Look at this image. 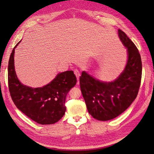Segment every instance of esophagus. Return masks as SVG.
Instances as JSON below:
<instances>
[{
  "label": "esophagus",
  "mask_w": 154,
  "mask_h": 154,
  "mask_svg": "<svg viewBox=\"0 0 154 154\" xmlns=\"http://www.w3.org/2000/svg\"><path fill=\"white\" fill-rule=\"evenodd\" d=\"M74 74H75V75H76V78H77V80H78V83H77V84L78 85V84H79V78H80V71H79L78 70H77V69H75V70H74Z\"/></svg>",
  "instance_id": "esophagus-1"
}]
</instances>
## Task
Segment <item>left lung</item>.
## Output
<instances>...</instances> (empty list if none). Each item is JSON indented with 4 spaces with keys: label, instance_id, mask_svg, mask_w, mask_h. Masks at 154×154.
<instances>
[{
    "label": "left lung",
    "instance_id": "8db88e82",
    "mask_svg": "<svg viewBox=\"0 0 154 154\" xmlns=\"http://www.w3.org/2000/svg\"><path fill=\"white\" fill-rule=\"evenodd\" d=\"M118 35L128 53L127 64L120 75L110 82L100 81L85 71L80 77L88 113L99 121L112 119L122 114L136 98L141 84L142 62L139 51L123 31L118 29Z\"/></svg>",
    "mask_w": 154,
    "mask_h": 154
}]
</instances>
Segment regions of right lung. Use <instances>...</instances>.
<instances>
[{
	"label": "right lung",
	"mask_w": 154,
	"mask_h": 154,
	"mask_svg": "<svg viewBox=\"0 0 154 154\" xmlns=\"http://www.w3.org/2000/svg\"><path fill=\"white\" fill-rule=\"evenodd\" d=\"M8 63V86L11 99L17 108L27 117L41 125L57 123L66 110V98L76 78L72 71L58 74L49 83L42 87L32 88L18 80L14 66L15 49Z\"/></svg>",
	"instance_id": "add662e5"
}]
</instances>
